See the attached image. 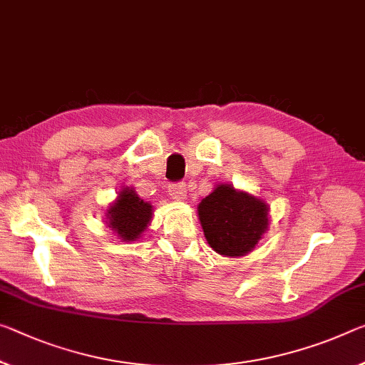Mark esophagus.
Listing matches in <instances>:
<instances>
[{"label": "esophagus", "instance_id": "34e87169", "mask_svg": "<svg viewBox=\"0 0 365 365\" xmlns=\"http://www.w3.org/2000/svg\"><path fill=\"white\" fill-rule=\"evenodd\" d=\"M169 195L173 200L177 201H183L187 198V192H185V185L183 183H173L169 188Z\"/></svg>", "mask_w": 365, "mask_h": 365}]
</instances>
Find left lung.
Wrapping results in <instances>:
<instances>
[{
  "label": "left lung",
  "instance_id": "obj_1",
  "mask_svg": "<svg viewBox=\"0 0 365 365\" xmlns=\"http://www.w3.org/2000/svg\"><path fill=\"white\" fill-rule=\"evenodd\" d=\"M269 207L263 200L232 185L221 183L198 205V217L207 244L224 257L250 253L268 230Z\"/></svg>",
  "mask_w": 365,
  "mask_h": 365
}]
</instances>
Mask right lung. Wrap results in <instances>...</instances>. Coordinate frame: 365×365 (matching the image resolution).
<instances>
[{
    "label": "right lung",
    "mask_w": 365,
    "mask_h": 365,
    "mask_svg": "<svg viewBox=\"0 0 365 365\" xmlns=\"http://www.w3.org/2000/svg\"><path fill=\"white\" fill-rule=\"evenodd\" d=\"M153 219V205L141 200L130 187L121 188L107 210V225L123 242H135Z\"/></svg>",
    "instance_id": "1"
}]
</instances>
